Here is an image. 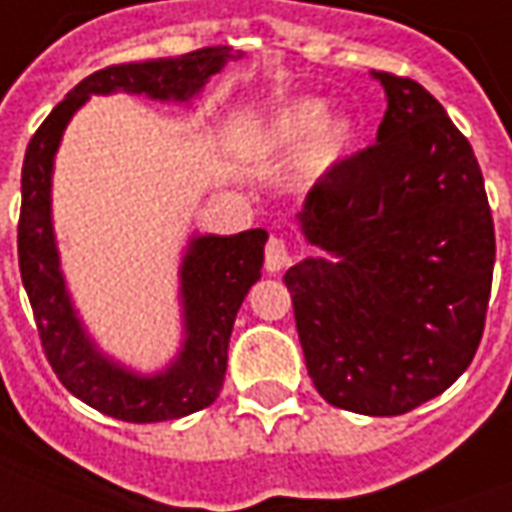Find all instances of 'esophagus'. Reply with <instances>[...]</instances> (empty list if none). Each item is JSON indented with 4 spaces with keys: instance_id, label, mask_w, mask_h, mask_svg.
Returning a JSON list of instances; mask_svg holds the SVG:
<instances>
[{
    "instance_id": "1",
    "label": "esophagus",
    "mask_w": 512,
    "mask_h": 512,
    "mask_svg": "<svg viewBox=\"0 0 512 512\" xmlns=\"http://www.w3.org/2000/svg\"><path fill=\"white\" fill-rule=\"evenodd\" d=\"M290 260H293V255H290L288 244H285L282 238H268V244H266V271L268 274H279L282 268L290 266Z\"/></svg>"
}]
</instances>
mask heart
Instances as JSON below:
<instances>
[{
	"label": "heart",
	"mask_w": 512,
	"mask_h": 512,
	"mask_svg": "<svg viewBox=\"0 0 512 512\" xmlns=\"http://www.w3.org/2000/svg\"><path fill=\"white\" fill-rule=\"evenodd\" d=\"M356 139L359 123L351 112L329 115L326 98H299L266 117L249 136V147L260 158H282L304 145L296 158V178L315 189L351 158Z\"/></svg>",
	"instance_id": "obj_1"
}]
</instances>
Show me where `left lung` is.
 <instances>
[{
	"instance_id": "1",
	"label": "left lung",
	"mask_w": 512,
	"mask_h": 512,
	"mask_svg": "<svg viewBox=\"0 0 512 512\" xmlns=\"http://www.w3.org/2000/svg\"><path fill=\"white\" fill-rule=\"evenodd\" d=\"M386 93L376 145L315 186L301 235L329 257L285 274L307 373L326 403L397 417L472 365L494 279V219L469 139L414 79Z\"/></svg>"
}]
</instances>
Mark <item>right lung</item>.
I'll return each mask as SVG.
<instances>
[{"instance_id": "1", "label": "right lung", "mask_w": 512, "mask_h": 512, "mask_svg": "<svg viewBox=\"0 0 512 512\" xmlns=\"http://www.w3.org/2000/svg\"><path fill=\"white\" fill-rule=\"evenodd\" d=\"M238 54L227 46L189 51L164 60L126 62L90 73L51 109L29 139L21 169L18 268L35 312L40 343L62 386L123 422H164L194 414L219 397L227 345L246 293L260 279L266 230L238 235H194L180 263L183 345L167 370L139 376L98 351L84 332L65 288L51 227V172L62 131L90 95L131 93L186 104Z\"/></svg>"}]
</instances>
